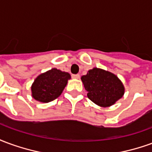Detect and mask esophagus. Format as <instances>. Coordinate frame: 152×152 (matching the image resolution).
<instances>
[{"instance_id":"34e87169","label":"esophagus","mask_w":152,"mask_h":152,"mask_svg":"<svg viewBox=\"0 0 152 152\" xmlns=\"http://www.w3.org/2000/svg\"><path fill=\"white\" fill-rule=\"evenodd\" d=\"M73 79H80V75L79 74H76V75H72V76Z\"/></svg>"}]
</instances>
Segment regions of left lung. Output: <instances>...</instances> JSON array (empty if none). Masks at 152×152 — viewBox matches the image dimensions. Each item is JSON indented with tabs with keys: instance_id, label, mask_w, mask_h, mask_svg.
Instances as JSON below:
<instances>
[{
	"instance_id": "1",
	"label": "left lung",
	"mask_w": 152,
	"mask_h": 152,
	"mask_svg": "<svg viewBox=\"0 0 152 152\" xmlns=\"http://www.w3.org/2000/svg\"><path fill=\"white\" fill-rule=\"evenodd\" d=\"M87 96L97 105L107 107L122 98L124 87L113 73L94 67L81 76Z\"/></svg>"
}]
</instances>
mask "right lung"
I'll use <instances>...</instances> for the list:
<instances>
[{
  "label": "right lung",
  "mask_w": 152,
  "mask_h": 152,
  "mask_svg": "<svg viewBox=\"0 0 152 152\" xmlns=\"http://www.w3.org/2000/svg\"><path fill=\"white\" fill-rule=\"evenodd\" d=\"M70 79L68 72L52 68L36 78L31 86V96L39 102H51L61 95Z\"/></svg>",
  "instance_id": "right-lung-1"
}]
</instances>
